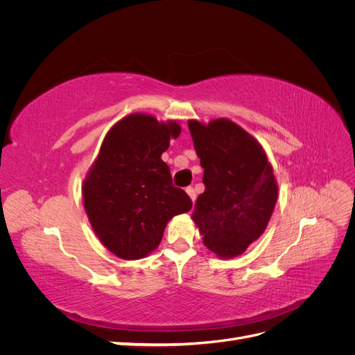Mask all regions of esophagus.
<instances>
[{
	"mask_svg": "<svg viewBox=\"0 0 355 355\" xmlns=\"http://www.w3.org/2000/svg\"><path fill=\"white\" fill-rule=\"evenodd\" d=\"M185 191H187V194L189 196L191 201H192V202H194V201H196V198H197V196H196V191H194V188H191V187H188V188H187Z\"/></svg>",
	"mask_w": 355,
	"mask_h": 355,
	"instance_id": "obj_1",
	"label": "esophagus"
}]
</instances>
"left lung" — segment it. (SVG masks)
<instances>
[{"label": "left lung", "mask_w": 355, "mask_h": 355, "mask_svg": "<svg viewBox=\"0 0 355 355\" xmlns=\"http://www.w3.org/2000/svg\"><path fill=\"white\" fill-rule=\"evenodd\" d=\"M204 168L202 194L192 220L202 243L222 259L240 256L268 227L278 197L274 170L262 145L228 118L188 121Z\"/></svg>", "instance_id": "obj_1"}]
</instances>
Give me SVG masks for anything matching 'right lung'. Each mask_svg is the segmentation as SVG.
I'll return each instance as SVG.
<instances>
[{"label":"right lung","mask_w":355,"mask_h":355,"mask_svg":"<svg viewBox=\"0 0 355 355\" xmlns=\"http://www.w3.org/2000/svg\"><path fill=\"white\" fill-rule=\"evenodd\" d=\"M178 121L130 114L106 133L83 182V202L96 237L116 257L136 261L154 252L167 222L192 207L187 192L171 184L161 159Z\"/></svg>","instance_id":"obj_1"}]
</instances>
